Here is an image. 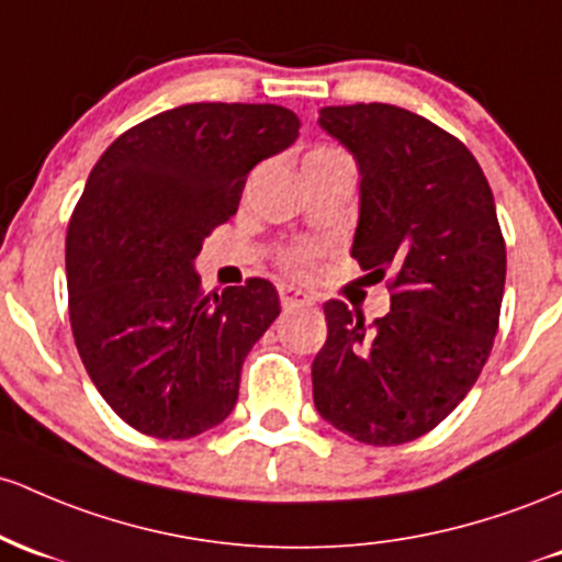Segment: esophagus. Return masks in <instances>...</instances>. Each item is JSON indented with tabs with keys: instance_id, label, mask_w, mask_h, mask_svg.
Instances as JSON below:
<instances>
[{
	"instance_id": "esophagus-1",
	"label": "esophagus",
	"mask_w": 562,
	"mask_h": 562,
	"mask_svg": "<svg viewBox=\"0 0 562 562\" xmlns=\"http://www.w3.org/2000/svg\"><path fill=\"white\" fill-rule=\"evenodd\" d=\"M279 297L283 307H294V305H313V297L307 292H302L297 286H289V283H281L279 286Z\"/></svg>"
}]
</instances>
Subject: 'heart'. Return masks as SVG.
I'll return each mask as SVG.
<instances>
[{
    "mask_svg": "<svg viewBox=\"0 0 562 562\" xmlns=\"http://www.w3.org/2000/svg\"><path fill=\"white\" fill-rule=\"evenodd\" d=\"M339 156H345L342 150L337 148H315L307 154L305 161H324V159H339ZM313 260H315V251L307 249V247H300V249H292L283 255V268L289 270V273H307V270L313 268Z\"/></svg>",
    "mask_w": 562,
    "mask_h": 562,
    "instance_id": "1",
    "label": "heart"
}]
</instances>
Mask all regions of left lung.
Returning a JSON list of instances; mask_svg holds the SVG:
<instances>
[{"mask_svg":"<svg viewBox=\"0 0 562 562\" xmlns=\"http://www.w3.org/2000/svg\"><path fill=\"white\" fill-rule=\"evenodd\" d=\"M318 124L361 172L350 255L380 281L390 273L393 294L374 324L326 302L313 401L361 443H408L459 406L494 348L507 276L494 193L468 145L419 113L326 105Z\"/></svg>","mask_w":562,"mask_h":562,"instance_id":"8db88e82","label":"left lung"}]
</instances>
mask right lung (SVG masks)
<instances>
[{"label": "right lung", "instance_id": "right-lung-1", "mask_svg": "<svg viewBox=\"0 0 562 562\" xmlns=\"http://www.w3.org/2000/svg\"><path fill=\"white\" fill-rule=\"evenodd\" d=\"M297 135L283 105L188 103L119 135L92 167L66 236L68 315L87 374L135 430L186 440L236 406L279 292L249 279L204 294L193 260L251 169Z\"/></svg>", "mask_w": 562, "mask_h": 562}]
</instances>
